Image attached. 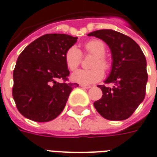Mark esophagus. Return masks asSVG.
Here are the masks:
<instances>
[{"label": "esophagus", "instance_id": "obj_1", "mask_svg": "<svg viewBox=\"0 0 157 157\" xmlns=\"http://www.w3.org/2000/svg\"><path fill=\"white\" fill-rule=\"evenodd\" d=\"M80 86L82 88H84V89H90V88H91L90 85H85V84H80Z\"/></svg>", "mask_w": 157, "mask_h": 157}]
</instances>
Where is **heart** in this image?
<instances>
[{"label":"heart","instance_id":"heart-1","mask_svg":"<svg viewBox=\"0 0 157 157\" xmlns=\"http://www.w3.org/2000/svg\"><path fill=\"white\" fill-rule=\"evenodd\" d=\"M84 51L94 55L90 69H78L72 73L71 79L81 84H90L98 82L104 77V70L110 67L108 59L105 57V45L101 40H93L88 41L84 45ZM82 60L81 52L76 46L70 47L65 53V63L67 68L71 71L75 70L79 66Z\"/></svg>","mask_w":157,"mask_h":157}]
</instances>
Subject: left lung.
<instances>
[{"mask_svg":"<svg viewBox=\"0 0 157 157\" xmlns=\"http://www.w3.org/2000/svg\"><path fill=\"white\" fill-rule=\"evenodd\" d=\"M88 35L105 42L112 58V70L105 84H113V87L99 85L103 94L94 106L105 119H127L145 96L148 74L144 53L133 39L112 29L96 30Z\"/></svg>","mask_w":157,"mask_h":157,"instance_id":"obj_1","label":"left lung"}]
</instances>
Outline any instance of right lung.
I'll list each match as a JSON object with an SVG mask.
<instances>
[{
	"instance_id": "add662e5",
	"label": "right lung",
	"mask_w": 157,
	"mask_h": 157,
	"mask_svg": "<svg viewBox=\"0 0 157 157\" xmlns=\"http://www.w3.org/2000/svg\"><path fill=\"white\" fill-rule=\"evenodd\" d=\"M77 37L64 34L42 35L26 46L13 70V96L23 117L39 123L55 119L78 84L67 83L69 71L65 53ZM58 79L64 81L59 83Z\"/></svg>"
}]
</instances>
